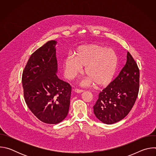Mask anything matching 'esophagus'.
<instances>
[{
	"mask_svg": "<svg viewBox=\"0 0 156 156\" xmlns=\"http://www.w3.org/2000/svg\"><path fill=\"white\" fill-rule=\"evenodd\" d=\"M73 91H74L75 93H83V92L84 91L83 90H79V89H77V88L74 89Z\"/></svg>",
	"mask_w": 156,
	"mask_h": 156,
	"instance_id": "34e87169",
	"label": "esophagus"
}]
</instances>
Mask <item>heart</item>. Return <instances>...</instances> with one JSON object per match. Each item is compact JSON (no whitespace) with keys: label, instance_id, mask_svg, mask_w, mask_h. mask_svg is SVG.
<instances>
[{"label":"heart","instance_id":"heart-1","mask_svg":"<svg viewBox=\"0 0 156 156\" xmlns=\"http://www.w3.org/2000/svg\"><path fill=\"white\" fill-rule=\"evenodd\" d=\"M85 66L84 73L87 77L83 85L95 83L98 87L108 86L114 80L119 66V57L112 49L98 44H87L78 47L74 57L69 56L63 62L65 76L73 79L81 72Z\"/></svg>","mask_w":156,"mask_h":156}]
</instances>
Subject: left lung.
<instances>
[{
	"label": "left lung",
	"instance_id": "8db88e82",
	"mask_svg": "<svg viewBox=\"0 0 156 156\" xmlns=\"http://www.w3.org/2000/svg\"><path fill=\"white\" fill-rule=\"evenodd\" d=\"M126 64L119 75L99 93L93 106L96 117L110 125L124 119L137 99L140 86V70L129 52Z\"/></svg>",
	"mask_w": 156,
	"mask_h": 156
}]
</instances>
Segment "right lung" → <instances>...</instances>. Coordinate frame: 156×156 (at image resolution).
<instances>
[{"mask_svg": "<svg viewBox=\"0 0 156 156\" xmlns=\"http://www.w3.org/2000/svg\"><path fill=\"white\" fill-rule=\"evenodd\" d=\"M55 41H50L30 56L22 75L25 101L41 122L57 124L69 112L72 86L57 75Z\"/></svg>", "mask_w": 156, "mask_h": 156, "instance_id": "add662e5", "label": "right lung"}]
</instances>
